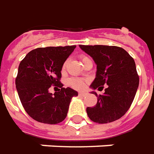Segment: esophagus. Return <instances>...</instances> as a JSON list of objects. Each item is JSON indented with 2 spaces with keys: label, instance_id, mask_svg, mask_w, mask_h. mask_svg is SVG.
I'll list each match as a JSON object with an SVG mask.
<instances>
[{
  "label": "esophagus",
  "instance_id": "1",
  "mask_svg": "<svg viewBox=\"0 0 154 154\" xmlns=\"http://www.w3.org/2000/svg\"><path fill=\"white\" fill-rule=\"evenodd\" d=\"M87 95V93L86 92H85V91H82V92H79V95H80V96H85V95Z\"/></svg>",
  "mask_w": 154,
  "mask_h": 154
}]
</instances>
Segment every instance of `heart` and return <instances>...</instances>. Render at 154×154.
Instances as JSON below:
<instances>
[{
    "label": "heart",
    "mask_w": 154,
    "mask_h": 154,
    "mask_svg": "<svg viewBox=\"0 0 154 154\" xmlns=\"http://www.w3.org/2000/svg\"><path fill=\"white\" fill-rule=\"evenodd\" d=\"M81 59H82V62H83L85 59H89V58L85 57V56H83ZM65 65H66V63L63 64V68H65ZM69 85H70L71 87L75 88L76 90H82L85 86V82L84 81L83 79H70L69 80Z\"/></svg>",
    "instance_id": "b5f03b06"
}]
</instances>
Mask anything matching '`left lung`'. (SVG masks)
Listing matches in <instances>:
<instances>
[{
	"instance_id": "1",
	"label": "left lung",
	"mask_w": 154,
	"mask_h": 154,
	"mask_svg": "<svg viewBox=\"0 0 154 154\" xmlns=\"http://www.w3.org/2000/svg\"><path fill=\"white\" fill-rule=\"evenodd\" d=\"M96 64V74L91 88L103 89L94 107H87L89 118L97 123H108L118 120L128 111L139 85L134 59L127 51L116 46L79 45ZM97 96L95 91L91 92Z\"/></svg>"
}]
</instances>
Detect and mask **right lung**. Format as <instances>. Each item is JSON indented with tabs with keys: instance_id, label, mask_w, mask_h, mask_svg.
Returning a JSON list of instances; mask_svg holds the SVG:
<instances>
[{
	"instance_id": "1",
	"label": "right lung",
	"mask_w": 154,
	"mask_h": 154,
	"mask_svg": "<svg viewBox=\"0 0 154 154\" xmlns=\"http://www.w3.org/2000/svg\"><path fill=\"white\" fill-rule=\"evenodd\" d=\"M76 48L47 47L30 51L19 64L16 88L26 113L37 122L57 124L66 117L71 99L78 92L59 81L63 63ZM54 85L60 91L52 94Z\"/></svg>"
}]
</instances>
